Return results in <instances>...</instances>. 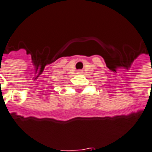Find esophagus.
<instances>
[{"mask_svg":"<svg viewBox=\"0 0 152 152\" xmlns=\"http://www.w3.org/2000/svg\"><path fill=\"white\" fill-rule=\"evenodd\" d=\"M82 73H83L82 70H78V71H77V74H81Z\"/></svg>","mask_w":152,"mask_h":152,"instance_id":"esophagus-1","label":"esophagus"}]
</instances>
